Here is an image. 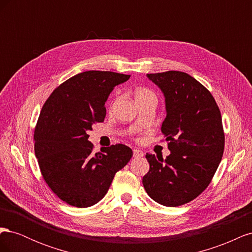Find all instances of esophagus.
Masks as SVG:
<instances>
[{
    "label": "esophagus",
    "instance_id": "obj_1",
    "mask_svg": "<svg viewBox=\"0 0 252 252\" xmlns=\"http://www.w3.org/2000/svg\"><path fill=\"white\" fill-rule=\"evenodd\" d=\"M144 156V152L140 149H133V158H142Z\"/></svg>",
    "mask_w": 252,
    "mask_h": 252
}]
</instances>
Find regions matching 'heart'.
<instances>
[{
    "label": "heart",
    "mask_w": 252,
    "mask_h": 252,
    "mask_svg": "<svg viewBox=\"0 0 252 252\" xmlns=\"http://www.w3.org/2000/svg\"><path fill=\"white\" fill-rule=\"evenodd\" d=\"M147 98H156V100H157V96H156L154 91H151L150 89L144 88V87L135 89V91H134V100H135V102L147 100Z\"/></svg>",
    "instance_id": "obj_1"
}]
</instances>
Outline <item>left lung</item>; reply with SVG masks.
<instances>
[{
	"mask_svg": "<svg viewBox=\"0 0 252 252\" xmlns=\"http://www.w3.org/2000/svg\"><path fill=\"white\" fill-rule=\"evenodd\" d=\"M147 77L165 96L161 130L171 154L165 159L146 154L143 185L157 203L177 207L199 196L218 169L225 146L222 116L210 91L191 75L170 70Z\"/></svg>",
	"mask_w": 252,
	"mask_h": 252,
	"instance_id": "8db88e82",
	"label": "left lung"
}]
</instances>
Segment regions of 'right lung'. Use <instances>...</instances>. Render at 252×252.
Listing matches in <instances>:
<instances>
[{
  "instance_id": "right-lung-1",
  "label": "right lung",
  "mask_w": 252,
  "mask_h": 252,
  "mask_svg": "<svg viewBox=\"0 0 252 252\" xmlns=\"http://www.w3.org/2000/svg\"><path fill=\"white\" fill-rule=\"evenodd\" d=\"M130 75L89 70L75 74L52 91L34 129V152L43 179L63 202L90 207L107 193L116 173L132 150L117 144L94 155L88 141L93 125L104 122L105 102Z\"/></svg>"
}]
</instances>
